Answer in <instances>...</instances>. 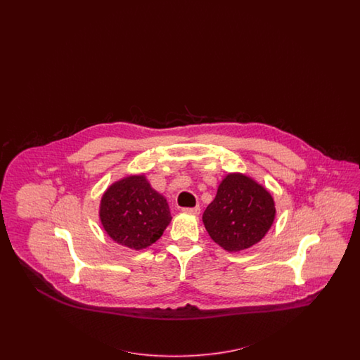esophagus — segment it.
Here are the masks:
<instances>
[{"mask_svg":"<svg viewBox=\"0 0 360 360\" xmlns=\"http://www.w3.org/2000/svg\"><path fill=\"white\" fill-rule=\"evenodd\" d=\"M182 211L186 214H191V215H199L200 214V207L195 206V207H185L182 208Z\"/></svg>","mask_w":360,"mask_h":360,"instance_id":"obj_1","label":"esophagus"}]
</instances>
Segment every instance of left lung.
Wrapping results in <instances>:
<instances>
[{"label": "left lung", "mask_w": 360, "mask_h": 360, "mask_svg": "<svg viewBox=\"0 0 360 360\" xmlns=\"http://www.w3.org/2000/svg\"><path fill=\"white\" fill-rule=\"evenodd\" d=\"M274 214L272 195L262 186L245 175L229 174L202 219L211 239L226 251L236 252L260 241Z\"/></svg>", "instance_id": "8db88e82"}]
</instances>
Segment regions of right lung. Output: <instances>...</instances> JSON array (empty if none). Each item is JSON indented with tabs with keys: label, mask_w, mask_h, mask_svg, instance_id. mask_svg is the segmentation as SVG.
<instances>
[{
	"label": "right lung",
	"mask_w": 360,
	"mask_h": 360,
	"mask_svg": "<svg viewBox=\"0 0 360 360\" xmlns=\"http://www.w3.org/2000/svg\"><path fill=\"white\" fill-rule=\"evenodd\" d=\"M100 219L116 243L142 250L162 236L172 217L166 199L153 190L145 176L131 175L105 191Z\"/></svg>",
	"instance_id": "add662e5"
}]
</instances>
